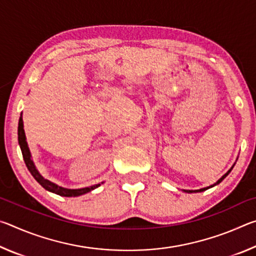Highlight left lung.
<instances>
[{
    "label": "left lung",
    "instance_id": "1",
    "mask_svg": "<svg viewBox=\"0 0 256 256\" xmlns=\"http://www.w3.org/2000/svg\"><path fill=\"white\" fill-rule=\"evenodd\" d=\"M234 167V166H232ZM232 167L230 168V170H229L227 172H226V174H224L222 177V178H220V180H218V182H216V183H214V185H210V186H208V188H200V190H184V192H188V193H198V192H203V190H208V188H214V185H216V184H219V183H222V182L224 180V178H226V176L229 174V172H232Z\"/></svg>",
    "mask_w": 256,
    "mask_h": 256
}]
</instances>
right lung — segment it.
<instances>
[{
	"label": "right lung",
	"instance_id": "1",
	"mask_svg": "<svg viewBox=\"0 0 256 256\" xmlns=\"http://www.w3.org/2000/svg\"><path fill=\"white\" fill-rule=\"evenodd\" d=\"M18 141H19V146L21 149V152H22V157L24 160L26 166H27L28 170L30 172V174L34 176V178L36 180L38 183H40L42 188L45 190H50V192H53L58 196H82V194H86L92 190L94 188H97L98 186H100V184H96L92 186H89V188H76V190H71V188H62V186L56 185L53 182H50L48 180H46L42 177L40 172L37 170L36 166L32 159V154H30V150L28 148V144L26 141V134H24V120H22V115L20 116L19 118V126H18Z\"/></svg>",
	"mask_w": 256,
	"mask_h": 256
}]
</instances>
